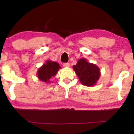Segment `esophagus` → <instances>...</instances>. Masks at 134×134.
<instances>
[{"label": "esophagus", "mask_w": 134, "mask_h": 134, "mask_svg": "<svg viewBox=\"0 0 134 134\" xmlns=\"http://www.w3.org/2000/svg\"><path fill=\"white\" fill-rule=\"evenodd\" d=\"M63 66L64 67H69L70 66V64L69 63H64V64H63Z\"/></svg>", "instance_id": "34e87169"}]
</instances>
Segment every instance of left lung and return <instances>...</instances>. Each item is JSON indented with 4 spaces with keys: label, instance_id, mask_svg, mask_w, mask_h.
Returning <instances> with one entry per match:
<instances>
[{
    "label": "left lung",
    "instance_id": "1",
    "mask_svg": "<svg viewBox=\"0 0 134 134\" xmlns=\"http://www.w3.org/2000/svg\"><path fill=\"white\" fill-rule=\"evenodd\" d=\"M73 69L82 85L91 87L94 86L101 76L100 69L96 64L87 62L86 58L79 59Z\"/></svg>",
    "mask_w": 134,
    "mask_h": 134
}]
</instances>
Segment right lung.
Returning a JSON list of instances; mask_svg holds the SVG:
<instances>
[{
	"instance_id": "right-lung-1",
	"label": "right lung",
	"mask_w": 134,
	"mask_h": 134,
	"mask_svg": "<svg viewBox=\"0 0 134 134\" xmlns=\"http://www.w3.org/2000/svg\"><path fill=\"white\" fill-rule=\"evenodd\" d=\"M60 68L61 67L57 62L47 60L42 66L38 69L37 71L38 79L42 82L50 83V78L54 77Z\"/></svg>"
}]
</instances>
